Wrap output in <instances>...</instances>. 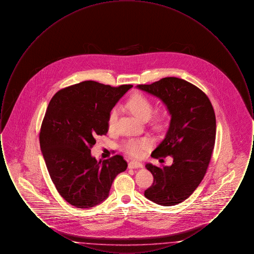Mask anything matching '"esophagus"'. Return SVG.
<instances>
[{"label": "esophagus", "instance_id": "esophagus-1", "mask_svg": "<svg viewBox=\"0 0 254 254\" xmlns=\"http://www.w3.org/2000/svg\"><path fill=\"white\" fill-rule=\"evenodd\" d=\"M143 168V164L137 161H130L128 163V169H140Z\"/></svg>", "mask_w": 254, "mask_h": 254}]
</instances>
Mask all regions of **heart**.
<instances>
[{"instance_id":"heart-1","label":"heart","mask_w":254,"mask_h":254,"mask_svg":"<svg viewBox=\"0 0 254 254\" xmlns=\"http://www.w3.org/2000/svg\"><path fill=\"white\" fill-rule=\"evenodd\" d=\"M127 107L133 114L142 121H147L153 114L154 108L151 101L141 93H136L129 98L127 103ZM117 123V109H112L109 118V127L110 129H114ZM152 124L156 127H162L163 118L161 116H155L152 119ZM151 146V141L146 138H131L126 140L122 144V149L127 154L132 157H141L145 150Z\"/></svg>"}]
</instances>
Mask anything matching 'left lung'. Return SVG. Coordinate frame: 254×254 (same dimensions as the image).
Here are the masks:
<instances>
[{
  "label": "left lung",
  "instance_id": "obj_1",
  "mask_svg": "<svg viewBox=\"0 0 254 254\" xmlns=\"http://www.w3.org/2000/svg\"><path fill=\"white\" fill-rule=\"evenodd\" d=\"M137 87L160 98L171 115L166 137L151 157L171 156L173 163L163 168L145 165L154 180L145 196L158 205L180 204L200 185L210 162L216 135L212 105L200 88L176 77Z\"/></svg>",
  "mask_w": 254,
  "mask_h": 254
}]
</instances>
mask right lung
I'll return each mask as SVG.
<instances>
[{"label":"right lung","mask_w":254,"mask_h":254,"mask_svg":"<svg viewBox=\"0 0 254 254\" xmlns=\"http://www.w3.org/2000/svg\"><path fill=\"white\" fill-rule=\"evenodd\" d=\"M132 86L85 81L61 89L49 102L40 130L41 150L57 191L75 207L102 203L115 177L127 168L121 155L97 161L90 148L97 136L108 133L111 109Z\"/></svg>","instance_id":"1"}]
</instances>
